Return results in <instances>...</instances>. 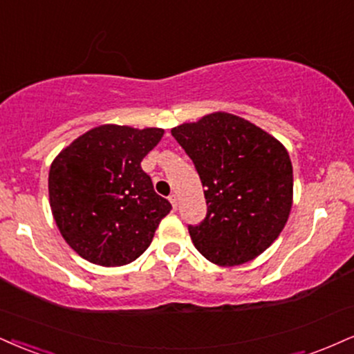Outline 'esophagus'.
<instances>
[{
  "label": "esophagus",
  "instance_id": "obj_1",
  "mask_svg": "<svg viewBox=\"0 0 354 354\" xmlns=\"http://www.w3.org/2000/svg\"><path fill=\"white\" fill-rule=\"evenodd\" d=\"M169 203H171V206H173V209L176 211L178 209V196L176 194H169Z\"/></svg>",
  "mask_w": 354,
  "mask_h": 354
}]
</instances>
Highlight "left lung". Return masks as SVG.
Here are the masks:
<instances>
[{"label": "left lung", "mask_w": 354, "mask_h": 354, "mask_svg": "<svg viewBox=\"0 0 354 354\" xmlns=\"http://www.w3.org/2000/svg\"><path fill=\"white\" fill-rule=\"evenodd\" d=\"M171 135L193 160L207 204L206 218L188 225L196 249L223 267L261 255L290 214L293 171L283 145L225 112L174 127Z\"/></svg>", "instance_id": "obj_1"}]
</instances>
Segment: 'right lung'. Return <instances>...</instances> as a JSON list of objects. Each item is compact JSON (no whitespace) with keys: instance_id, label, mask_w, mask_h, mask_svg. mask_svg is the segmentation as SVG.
Returning a JSON list of instances; mask_svg holds the SVG:
<instances>
[{"instance_id":"right-lung-1","label":"right lung","mask_w":354,"mask_h":354,"mask_svg":"<svg viewBox=\"0 0 354 354\" xmlns=\"http://www.w3.org/2000/svg\"><path fill=\"white\" fill-rule=\"evenodd\" d=\"M163 133L161 129L100 125L53 161L50 209L64 239L85 261L125 266L151 244L171 204L155 193L140 163Z\"/></svg>"}]
</instances>
